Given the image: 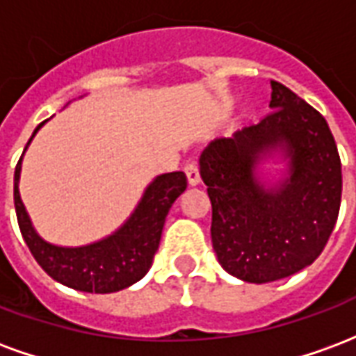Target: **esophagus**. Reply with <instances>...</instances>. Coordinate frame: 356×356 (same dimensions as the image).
<instances>
[{"label":"esophagus","instance_id":"34e87169","mask_svg":"<svg viewBox=\"0 0 356 356\" xmlns=\"http://www.w3.org/2000/svg\"><path fill=\"white\" fill-rule=\"evenodd\" d=\"M185 173H186V181H188V185L196 186L200 183V168H198V163L191 162L185 165Z\"/></svg>","mask_w":356,"mask_h":356}]
</instances>
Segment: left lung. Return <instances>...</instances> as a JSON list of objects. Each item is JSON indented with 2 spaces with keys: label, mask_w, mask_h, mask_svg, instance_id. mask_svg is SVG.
<instances>
[{
  "label": "left lung",
  "mask_w": 356,
  "mask_h": 356,
  "mask_svg": "<svg viewBox=\"0 0 356 356\" xmlns=\"http://www.w3.org/2000/svg\"><path fill=\"white\" fill-rule=\"evenodd\" d=\"M273 112L200 156L211 200V244L229 275L275 282L321 255L339 213L341 162L321 112L270 81ZM275 154L286 170L263 181L259 165Z\"/></svg>",
  "instance_id": "1"
}]
</instances>
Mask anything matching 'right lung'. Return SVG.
<instances>
[{"label": "right lung", "mask_w": 356, "mask_h": 356, "mask_svg": "<svg viewBox=\"0 0 356 356\" xmlns=\"http://www.w3.org/2000/svg\"><path fill=\"white\" fill-rule=\"evenodd\" d=\"M43 124L35 127L28 145ZM22 156L15 168V209L22 238L40 267L53 280L72 290L89 293H112L139 282L148 273L154 254L158 252L168 211L173 202L185 193V173L171 171L152 179L127 221L106 238L86 246H55L35 232L26 208L20 200L19 181Z\"/></svg>", "instance_id": "right-lung-1"}]
</instances>
